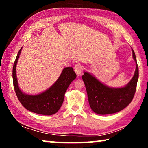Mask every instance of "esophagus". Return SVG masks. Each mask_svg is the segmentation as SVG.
<instances>
[{"label": "esophagus", "mask_w": 148, "mask_h": 148, "mask_svg": "<svg viewBox=\"0 0 148 148\" xmlns=\"http://www.w3.org/2000/svg\"><path fill=\"white\" fill-rule=\"evenodd\" d=\"M82 66L79 64H77L74 66V71L76 72L77 76H80L82 74Z\"/></svg>", "instance_id": "obj_1"}]
</instances>
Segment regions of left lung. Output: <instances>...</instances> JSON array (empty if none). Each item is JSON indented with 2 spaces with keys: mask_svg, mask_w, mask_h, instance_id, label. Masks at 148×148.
Wrapping results in <instances>:
<instances>
[{
  "mask_svg": "<svg viewBox=\"0 0 148 148\" xmlns=\"http://www.w3.org/2000/svg\"><path fill=\"white\" fill-rule=\"evenodd\" d=\"M132 53L136 69L131 81L123 87H109L89 72H84L82 79L86 86L89 106L95 113L99 115L117 113L131 103L138 79V66L132 49Z\"/></svg>",
  "mask_w": 148,
  "mask_h": 148,
  "instance_id": "8db88e82",
  "label": "left lung"
}]
</instances>
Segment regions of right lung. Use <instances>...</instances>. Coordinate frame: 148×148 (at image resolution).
Returning <instances> with one entry per match:
<instances>
[{
	"label": "right lung",
	"mask_w": 148,
	"mask_h": 148,
	"mask_svg": "<svg viewBox=\"0 0 148 148\" xmlns=\"http://www.w3.org/2000/svg\"><path fill=\"white\" fill-rule=\"evenodd\" d=\"M22 47L17 53L12 72L14 87L17 98L27 110L34 113L46 116H51L57 113L62 106L64 94L69 85L76 77L73 68L66 67L62 69L59 78L46 91L38 94H27L20 89L16 74V66Z\"/></svg>",
	"instance_id": "add662e5"
}]
</instances>
